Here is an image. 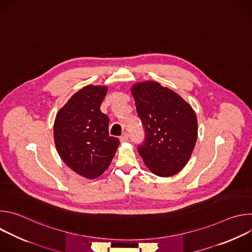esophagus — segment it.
I'll return each mask as SVG.
<instances>
[{
  "mask_svg": "<svg viewBox=\"0 0 252 252\" xmlns=\"http://www.w3.org/2000/svg\"><path fill=\"white\" fill-rule=\"evenodd\" d=\"M129 138V134L127 132H125L121 137H120V140L121 142H125V141H127Z\"/></svg>",
  "mask_w": 252,
  "mask_h": 252,
  "instance_id": "1",
  "label": "esophagus"
}]
</instances>
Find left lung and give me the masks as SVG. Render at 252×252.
I'll return each mask as SVG.
<instances>
[{
	"instance_id": "8db88e82",
	"label": "left lung",
	"mask_w": 252,
	"mask_h": 252,
	"mask_svg": "<svg viewBox=\"0 0 252 252\" xmlns=\"http://www.w3.org/2000/svg\"><path fill=\"white\" fill-rule=\"evenodd\" d=\"M131 93L145 130V140L137 146L139 156L158 176H171L181 171L197 138V119L192 107L156 82L136 84Z\"/></svg>"
}]
</instances>
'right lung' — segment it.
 <instances>
[{
	"label": "right lung",
	"mask_w": 252,
	"mask_h": 252,
	"mask_svg": "<svg viewBox=\"0 0 252 252\" xmlns=\"http://www.w3.org/2000/svg\"><path fill=\"white\" fill-rule=\"evenodd\" d=\"M107 88L87 86L76 93L59 111L54 136L64 163L78 174L96 178L109 167L120 145L110 136V119L100 112Z\"/></svg>",
	"instance_id": "right-lung-1"
}]
</instances>
